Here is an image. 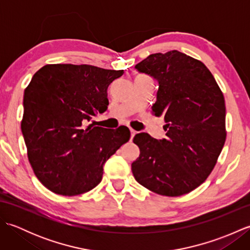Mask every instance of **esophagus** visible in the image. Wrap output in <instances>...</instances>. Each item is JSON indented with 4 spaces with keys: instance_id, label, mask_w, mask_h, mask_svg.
<instances>
[{
    "instance_id": "1",
    "label": "esophagus",
    "mask_w": 250,
    "mask_h": 250,
    "mask_svg": "<svg viewBox=\"0 0 250 250\" xmlns=\"http://www.w3.org/2000/svg\"><path fill=\"white\" fill-rule=\"evenodd\" d=\"M130 131H131V140H133V137H134V135L137 133V132H136L135 130H133V129H131Z\"/></svg>"
}]
</instances>
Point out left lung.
<instances>
[{"label":"left lung","instance_id":"left-lung-1","mask_svg":"<svg viewBox=\"0 0 250 250\" xmlns=\"http://www.w3.org/2000/svg\"><path fill=\"white\" fill-rule=\"evenodd\" d=\"M135 68L159 83L151 109L164 119L167 137L134 136L141 152L132 173L155 193H189L209 176L225 145L224 94L204 63L178 50L152 54Z\"/></svg>","mask_w":250,"mask_h":250}]
</instances>
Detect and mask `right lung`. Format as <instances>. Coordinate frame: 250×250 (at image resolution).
I'll return each mask as SVG.
<instances>
[{"mask_svg": "<svg viewBox=\"0 0 250 250\" xmlns=\"http://www.w3.org/2000/svg\"><path fill=\"white\" fill-rule=\"evenodd\" d=\"M122 74L87 64H47L25 88L21 131L29 162L52 192L73 196L97 187L104 163L130 140L125 125L86 126L107 109V88Z\"/></svg>", "mask_w": 250, "mask_h": 250, "instance_id": "right-lung-1", "label": "right lung"}]
</instances>
